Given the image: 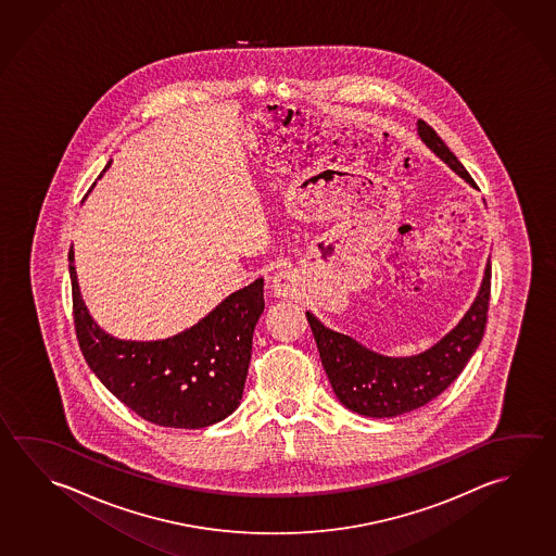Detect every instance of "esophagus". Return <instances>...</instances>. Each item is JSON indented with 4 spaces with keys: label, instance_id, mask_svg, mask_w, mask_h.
I'll list each match as a JSON object with an SVG mask.
<instances>
[{
    "label": "esophagus",
    "instance_id": "esophagus-1",
    "mask_svg": "<svg viewBox=\"0 0 556 556\" xmlns=\"http://www.w3.org/2000/svg\"><path fill=\"white\" fill-rule=\"evenodd\" d=\"M300 288V276L292 273V270H280L278 274H274L273 278V292L276 298H293L298 293Z\"/></svg>",
    "mask_w": 556,
    "mask_h": 556
}]
</instances>
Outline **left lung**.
Masks as SVG:
<instances>
[{
  "mask_svg": "<svg viewBox=\"0 0 556 556\" xmlns=\"http://www.w3.org/2000/svg\"><path fill=\"white\" fill-rule=\"evenodd\" d=\"M417 135L427 149L476 188L475 180L443 139L427 123L417 122ZM492 263H485L484 278L470 309L455 329L427 351L412 356H386L358 343L349 334L325 327L312 312H305L314 331L325 372L339 402L366 417H397L429 404L443 394L465 370L484 337L490 302Z\"/></svg>",
  "mask_w": 556,
  "mask_h": 556,
  "instance_id": "left-lung-1",
  "label": "left lung"
}]
</instances>
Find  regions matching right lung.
<instances>
[{
  "label": "right lung",
  "mask_w": 556,
  "mask_h": 556,
  "mask_svg": "<svg viewBox=\"0 0 556 556\" xmlns=\"http://www.w3.org/2000/svg\"><path fill=\"white\" fill-rule=\"evenodd\" d=\"M68 263L81 354L119 402L151 424L176 429L210 427L239 407L254 327L264 312V278L227 295L180 333L159 341H127L93 321L81 300L72 247Z\"/></svg>",
  "instance_id": "add662e5"
}]
</instances>
